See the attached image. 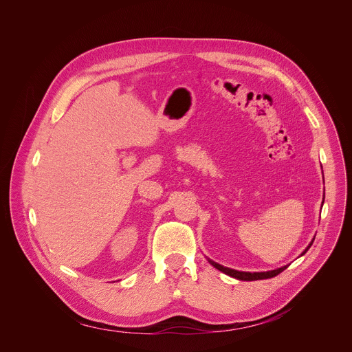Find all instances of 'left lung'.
Here are the masks:
<instances>
[{
  "instance_id": "1",
  "label": "left lung",
  "mask_w": 352,
  "mask_h": 352,
  "mask_svg": "<svg viewBox=\"0 0 352 352\" xmlns=\"http://www.w3.org/2000/svg\"><path fill=\"white\" fill-rule=\"evenodd\" d=\"M314 243V241L309 243V246L304 250L302 252V255H305L307 254V250L311 248V245ZM209 262H210V265L212 266H214L217 270H220V272H223L224 274H227V276H231V277H234V278H236V280H242V281H255V280H265V278H272V277H274V276H277V274H280L281 272H284L285 269H287V266H283V267H280V269H276V270H269V272H255V273H250V272H239V270H234V269H230V267H224V266H221V265H219V263H216V262H213V261H210V259H208Z\"/></svg>"
}]
</instances>
